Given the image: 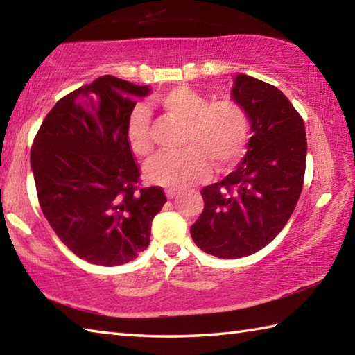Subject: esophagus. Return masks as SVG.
I'll list each match as a JSON object with an SVG mask.
<instances>
[{"instance_id":"1","label":"esophagus","mask_w":355,"mask_h":355,"mask_svg":"<svg viewBox=\"0 0 355 355\" xmlns=\"http://www.w3.org/2000/svg\"><path fill=\"white\" fill-rule=\"evenodd\" d=\"M180 194L178 191H175V189H167L166 191V196H167V199H175V197Z\"/></svg>"}]
</instances>
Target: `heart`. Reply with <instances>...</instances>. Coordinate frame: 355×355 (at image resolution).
<instances>
[{
    "mask_svg": "<svg viewBox=\"0 0 355 355\" xmlns=\"http://www.w3.org/2000/svg\"><path fill=\"white\" fill-rule=\"evenodd\" d=\"M158 105L167 116L184 123L178 153H163L146 167L148 182L167 189H183L199 182L211 163L216 171L238 164L248 148L250 119L236 100L209 101L200 92L177 86L161 95ZM128 144L139 158L153 153L146 110L136 107L128 119Z\"/></svg>",
    "mask_w": 355,
    "mask_h": 355,
    "instance_id": "obj_1",
    "label": "heart"
}]
</instances>
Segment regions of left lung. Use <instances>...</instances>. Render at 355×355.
<instances>
[{
	"label": "left lung",
	"mask_w": 355,
	"mask_h": 355,
	"mask_svg": "<svg viewBox=\"0 0 355 355\" xmlns=\"http://www.w3.org/2000/svg\"><path fill=\"white\" fill-rule=\"evenodd\" d=\"M232 97L250 119L248 153L235 171L200 192L203 211L191 236L218 258H241L268 245L296 208L305 175L304 120L275 86L236 75Z\"/></svg>",
	"instance_id": "8db88e82"
}]
</instances>
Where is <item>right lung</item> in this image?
I'll return each instance as SVG.
<instances>
[{
  "label": "right lung",
  "mask_w": 355,
  "mask_h": 355,
  "mask_svg": "<svg viewBox=\"0 0 355 355\" xmlns=\"http://www.w3.org/2000/svg\"><path fill=\"white\" fill-rule=\"evenodd\" d=\"M148 94V86L97 78L59 100L34 137L31 169L42 213L81 260L119 266L150 243L166 194L159 186L141 188L127 135L136 98Z\"/></svg>",
  "instance_id": "1"
}]
</instances>
